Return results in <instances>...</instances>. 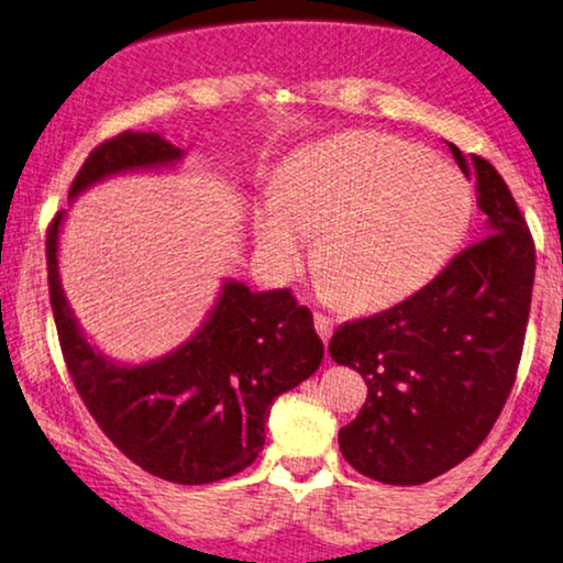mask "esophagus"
<instances>
[{
	"label": "esophagus",
	"mask_w": 563,
	"mask_h": 563,
	"mask_svg": "<svg viewBox=\"0 0 563 563\" xmlns=\"http://www.w3.org/2000/svg\"><path fill=\"white\" fill-rule=\"evenodd\" d=\"M314 327H317L319 338H322L324 343H330V338H332V330H334V319L324 317V314H314Z\"/></svg>",
	"instance_id": "esophagus-1"
}]
</instances>
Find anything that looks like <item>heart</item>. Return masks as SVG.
<instances>
[{
    "instance_id": "b5f03b06",
    "label": "heart",
    "mask_w": 563,
    "mask_h": 563,
    "mask_svg": "<svg viewBox=\"0 0 563 563\" xmlns=\"http://www.w3.org/2000/svg\"><path fill=\"white\" fill-rule=\"evenodd\" d=\"M473 189L410 142L345 132L298 151L254 202L252 229L275 277H294L317 236L327 298L379 309L410 296L457 252Z\"/></svg>"
}]
</instances>
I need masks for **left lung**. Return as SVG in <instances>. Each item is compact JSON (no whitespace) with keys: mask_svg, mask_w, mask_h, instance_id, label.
<instances>
[{"mask_svg":"<svg viewBox=\"0 0 563 563\" xmlns=\"http://www.w3.org/2000/svg\"><path fill=\"white\" fill-rule=\"evenodd\" d=\"M446 145L475 179L488 236L418 294L340 324L330 340L334 364L368 387L358 418L338 433L340 452L389 486H418L478 450L515 384L530 317L536 246L522 212L488 161Z\"/></svg>","mask_w":563,"mask_h":563,"instance_id":"1","label":"left lung"}]
</instances>
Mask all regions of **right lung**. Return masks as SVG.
<instances>
[{
	"mask_svg": "<svg viewBox=\"0 0 563 563\" xmlns=\"http://www.w3.org/2000/svg\"><path fill=\"white\" fill-rule=\"evenodd\" d=\"M184 155L158 132L119 134L82 163L69 205L113 176L176 170ZM64 220L67 210L56 212L48 229V294L64 361L106 437L142 471L181 486L223 481L252 465L273 402L322 364L309 309L288 288L252 290L223 277L212 309L181 345L140 364L117 361L88 338L64 294Z\"/></svg>",
	"mask_w": 563,
	"mask_h": 563,
	"instance_id": "1",
	"label": "right lung"
}]
</instances>
